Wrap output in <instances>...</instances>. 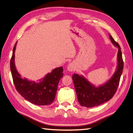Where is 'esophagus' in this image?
I'll list each match as a JSON object with an SVG mask.
<instances>
[{"mask_svg":"<svg viewBox=\"0 0 133 133\" xmlns=\"http://www.w3.org/2000/svg\"><path fill=\"white\" fill-rule=\"evenodd\" d=\"M67 70L69 72H72L73 70H75V65L73 63H70L68 64L67 66Z\"/></svg>","mask_w":133,"mask_h":133,"instance_id":"esophagus-1","label":"esophagus"}]
</instances>
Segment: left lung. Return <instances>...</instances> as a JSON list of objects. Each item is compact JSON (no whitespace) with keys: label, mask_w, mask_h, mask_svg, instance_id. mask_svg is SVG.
I'll return each instance as SVG.
<instances>
[{"label":"left lung","mask_w":133,"mask_h":133,"mask_svg":"<svg viewBox=\"0 0 133 133\" xmlns=\"http://www.w3.org/2000/svg\"><path fill=\"white\" fill-rule=\"evenodd\" d=\"M109 36L112 44L118 48L117 65L112 77L103 84L95 87L83 75H72L78 101L82 106L90 108L101 105L111 99L117 90L123 72V61L121 47L110 34Z\"/></svg>","instance_id":"8db88e82"}]
</instances>
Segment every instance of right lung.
<instances>
[{
  "mask_svg": "<svg viewBox=\"0 0 133 133\" xmlns=\"http://www.w3.org/2000/svg\"><path fill=\"white\" fill-rule=\"evenodd\" d=\"M17 42L13 48L10 61V69L14 83L21 95L31 103L38 105H47L55 101L59 80L63 76V66L52 70L38 82L22 77L16 69L15 51Z\"/></svg>",
  "mask_w": 133,
  "mask_h": 133,
  "instance_id": "add662e5",
  "label": "right lung"
}]
</instances>
